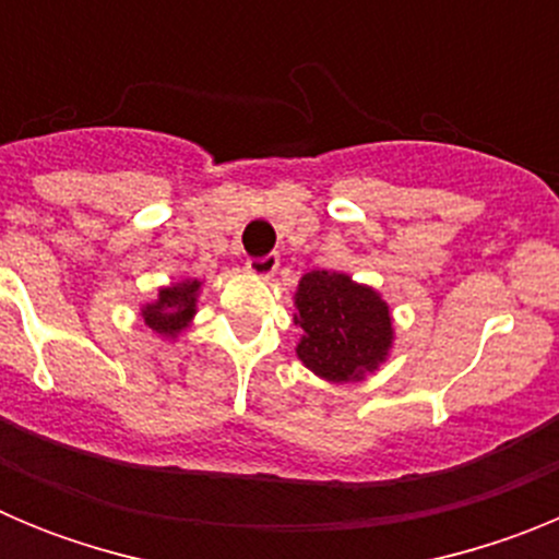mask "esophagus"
I'll use <instances>...</instances> for the list:
<instances>
[{"instance_id":"obj_1","label":"esophagus","mask_w":559,"mask_h":559,"mask_svg":"<svg viewBox=\"0 0 559 559\" xmlns=\"http://www.w3.org/2000/svg\"><path fill=\"white\" fill-rule=\"evenodd\" d=\"M246 269L254 276H271L280 269V254H265V257H249L246 260Z\"/></svg>"}]
</instances>
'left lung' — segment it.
Wrapping results in <instances>:
<instances>
[{
	"label": "left lung",
	"instance_id": "left-lung-1",
	"mask_svg": "<svg viewBox=\"0 0 559 559\" xmlns=\"http://www.w3.org/2000/svg\"><path fill=\"white\" fill-rule=\"evenodd\" d=\"M294 322L302 328L296 355L319 378L360 380L392 347V316L378 290L338 271H310L299 280Z\"/></svg>",
	"mask_w": 559,
	"mask_h": 559
}]
</instances>
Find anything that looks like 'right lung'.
<instances>
[{
	"label": "right lung",
	"instance_id": "right-lung-1",
	"mask_svg": "<svg viewBox=\"0 0 559 559\" xmlns=\"http://www.w3.org/2000/svg\"><path fill=\"white\" fill-rule=\"evenodd\" d=\"M201 283L199 280H187V283H176L170 288L159 290V299L142 308V319L151 330H156L159 335H176L190 324V319L195 316V296H199Z\"/></svg>",
	"mask_w": 559,
	"mask_h": 559
}]
</instances>
